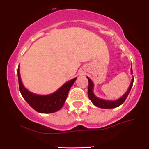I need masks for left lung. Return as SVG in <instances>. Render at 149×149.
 Segmentation results:
<instances>
[{
    "instance_id": "1",
    "label": "left lung",
    "mask_w": 149,
    "mask_h": 149,
    "mask_svg": "<svg viewBox=\"0 0 149 149\" xmlns=\"http://www.w3.org/2000/svg\"><path fill=\"white\" fill-rule=\"evenodd\" d=\"M131 74H133L132 71V66H131ZM89 81V87H88V96H89V98L90 99V101H92V103L95 105V106L100 107V108L103 109H112V108H116L117 107L120 106L121 104H123V102L125 101V99L127 98V95H128L130 91H131V87L133 86V84H134V77H132L133 78L131 79V84H130V86H129L128 89L126 91V93L120 97L119 98L116 100H105L103 98H100L98 97L95 95L94 93V84L90 78L89 77H86Z\"/></svg>"
}]
</instances>
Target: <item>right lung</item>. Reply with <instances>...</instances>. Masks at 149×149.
Returning a JSON list of instances; mask_svg holds the SVG:
<instances>
[{
	"mask_svg": "<svg viewBox=\"0 0 149 149\" xmlns=\"http://www.w3.org/2000/svg\"><path fill=\"white\" fill-rule=\"evenodd\" d=\"M18 77L19 89L24 99L33 109L40 113H51L60 110L65 103L71 87L77 79V77H74L67 81L60 89L53 93L48 95H37L26 89L22 84L20 75V65L18 68Z\"/></svg>",
	"mask_w": 149,
	"mask_h": 149,
	"instance_id": "add662e5",
	"label": "right lung"
}]
</instances>
